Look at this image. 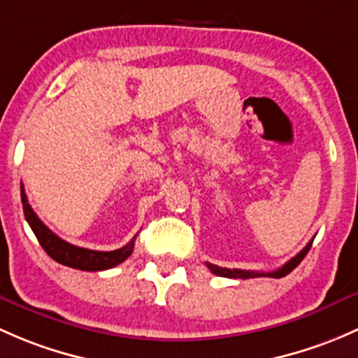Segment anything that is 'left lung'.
Wrapping results in <instances>:
<instances>
[{"label":"left lung","instance_id":"8db88e82","mask_svg":"<svg viewBox=\"0 0 358 358\" xmlns=\"http://www.w3.org/2000/svg\"><path fill=\"white\" fill-rule=\"evenodd\" d=\"M312 246V241L308 243L307 246H305L303 250H301L300 253H298L296 257H293L289 262H286L285 265H282L281 268H278V271H272V272H253V271H239V268H226V267H219V265H213V264H208V262H205L206 267L210 268V271L213 272L215 275H222V278H233V279H248V278H285L286 274H289L291 271H293L294 267H296L298 264H300L301 260L305 259V255L308 253V250H310Z\"/></svg>","mask_w":358,"mask_h":358}]
</instances>
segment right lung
Segmentation results:
<instances>
[{"mask_svg": "<svg viewBox=\"0 0 358 358\" xmlns=\"http://www.w3.org/2000/svg\"><path fill=\"white\" fill-rule=\"evenodd\" d=\"M20 194L25 220L29 222L32 233L36 234V238H38L39 245L43 246L44 252H46L51 259L57 260L58 264L87 272L105 271V268H112L115 267V265L122 264V262L131 255L132 250H134L136 236L132 238V241H129L127 245L122 246V248L113 250V252H96V250H87L76 245H70V243L58 238L50 227L44 226L43 220L36 215L32 206L29 205L27 196H25L24 186H20Z\"/></svg>", "mask_w": 358, "mask_h": 358, "instance_id": "obj_1", "label": "right lung"}]
</instances>
